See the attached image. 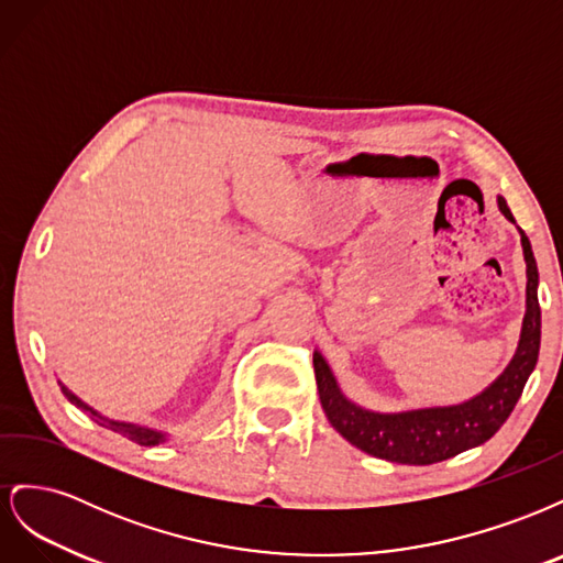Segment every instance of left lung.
Wrapping results in <instances>:
<instances>
[{"mask_svg":"<svg viewBox=\"0 0 563 563\" xmlns=\"http://www.w3.org/2000/svg\"><path fill=\"white\" fill-rule=\"evenodd\" d=\"M498 207L507 220L512 211L507 201L498 197ZM521 232V246L526 258V317L519 350L512 364L479 397L465 404L444 408H420L406 413H373L347 401L335 385L321 354L314 352V378L319 401L329 422L350 444L373 457L389 460L399 465H432L479 446L496 434L503 422L515 411L523 385L536 368L540 352V302H538V265L528 236Z\"/></svg>","mask_w":563,"mask_h":563,"instance_id":"8db88e82","label":"left lung"}]
</instances>
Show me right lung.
<instances>
[{"mask_svg": "<svg viewBox=\"0 0 563 563\" xmlns=\"http://www.w3.org/2000/svg\"><path fill=\"white\" fill-rule=\"evenodd\" d=\"M60 389H63V395L70 399V404H75L77 408H81L84 413H89V418L91 420H96L98 424H103V428H110V430H114V432H119L122 437H126V439H131L133 444H141V446H155V444H159V441L164 439V434L162 432H155V430H147V428H139V424H131V422H117V420H108V418H103L100 413H96L93 408H89L87 404L84 401H79L70 389L67 387H63L60 385Z\"/></svg>", "mask_w": 563, "mask_h": 563, "instance_id": "1", "label": "right lung"}]
</instances>
